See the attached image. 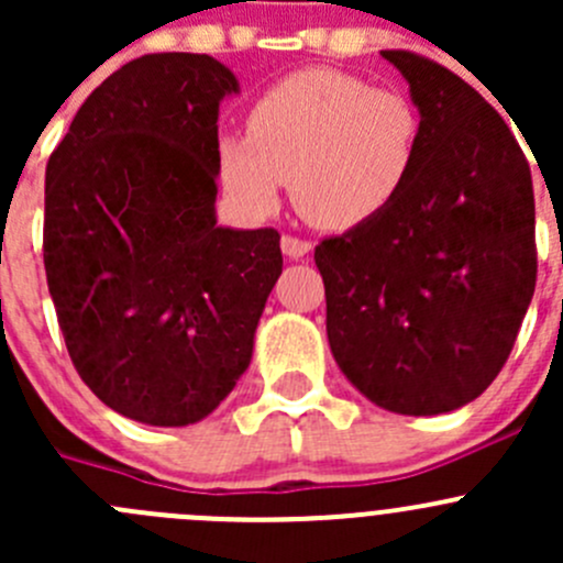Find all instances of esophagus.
I'll use <instances>...</instances> for the list:
<instances>
[{
  "mask_svg": "<svg viewBox=\"0 0 563 563\" xmlns=\"http://www.w3.org/2000/svg\"><path fill=\"white\" fill-rule=\"evenodd\" d=\"M280 245H283V253H286L288 258H305V255L313 250V245H310L308 240H299V236H291V234H283Z\"/></svg>",
  "mask_w": 563,
  "mask_h": 563,
  "instance_id": "esophagus-1",
  "label": "esophagus"
}]
</instances>
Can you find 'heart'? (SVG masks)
<instances>
[{
    "label": "heart",
    "mask_w": 563,
    "mask_h": 563,
    "mask_svg": "<svg viewBox=\"0 0 563 563\" xmlns=\"http://www.w3.org/2000/svg\"><path fill=\"white\" fill-rule=\"evenodd\" d=\"M422 111L406 92L345 70H299L266 89L247 133H223L218 172L231 203L264 218L283 181L308 223L345 231L378 218L411 179Z\"/></svg>",
    "instance_id": "obj_1"
}]
</instances>
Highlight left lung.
I'll return each mask as SVG.
<instances>
[{
	"instance_id": "1",
	"label": "left lung",
	"mask_w": 563,
	"mask_h": 563,
	"mask_svg": "<svg viewBox=\"0 0 563 563\" xmlns=\"http://www.w3.org/2000/svg\"><path fill=\"white\" fill-rule=\"evenodd\" d=\"M422 111L411 179L378 218L318 242L329 349L376 406L455 411L512 354L537 286L531 168L501 113L413 51H382Z\"/></svg>"
}]
</instances>
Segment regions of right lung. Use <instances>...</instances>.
I'll list each match as a JSON object with an SVG mask.
<instances>
[{"mask_svg":"<svg viewBox=\"0 0 563 563\" xmlns=\"http://www.w3.org/2000/svg\"><path fill=\"white\" fill-rule=\"evenodd\" d=\"M234 73L146 54L78 108L45 168L43 261L78 376L157 428L212 413L283 272L275 229L218 225V113Z\"/></svg>","mask_w":563,"mask_h":563,"instance_id":"right-lung-1","label":"right lung"}]
</instances>
